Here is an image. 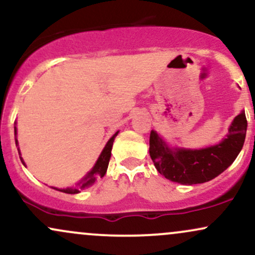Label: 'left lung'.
Listing matches in <instances>:
<instances>
[{"label":"left lung","mask_w":255,"mask_h":255,"mask_svg":"<svg viewBox=\"0 0 255 255\" xmlns=\"http://www.w3.org/2000/svg\"><path fill=\"white\" fill-rule=\"evenodd\" d=\"M246 131L245 110L234 119L228 134L219 144L199 150L170 147L156 130H151L150 156L158 172L172 182L204 183L233 164L245 144Z\"/></svg>","instance_id":"left-lung-1"}]
</instances>
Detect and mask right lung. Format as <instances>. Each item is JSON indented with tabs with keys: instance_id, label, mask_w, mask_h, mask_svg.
<instances>
[{
	"instance_id": "add662e5",
	"label": "right lung",
	"mask_w": 255,
	"mask_h": 255,
	"mask_svg": "<svg viewBox=\"0 0 255 255\" xmlns=\"http://www.w3.org/2000/svg\"><path fill=\"white\" fill-rule=\"evenodd\" d=\"M14 134L16 135V127H15V126H14ZM118 134H119V130L116 131V133L110 137L109 141L107 142V145H105V147L103 148V151H102L101 156L98 157L96 164L93 165V168L91 169V170L87 172L86 175H85V177L81 178V180L79 181V182L75 184V186L68 187V188H63V189L56 188V187H52V188L56 189V191L67 193V194H78V193H80L81 191H83V189L87 188V187H90V186H92V184L96 182V180H97V178L103 177L105 175V172H107L108 165H109V160H110V157H111V148H113L114 140H115V137H116V135H118ZM15 144L17 146V140L16 139H15ZM17 151H19V148H17ZM19 154H20V151H19ZM20 159H21L22 164L25 165V162L22 160L21 154H20Z\"/></svg>"
}]
</instances>
